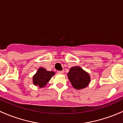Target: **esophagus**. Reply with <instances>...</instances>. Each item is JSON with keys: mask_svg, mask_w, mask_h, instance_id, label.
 Wrapping results in <instances>:
<instances>
[{"mask_svg": "<svg viewBox=\"0 0 123 123\" xmlns=\"http://www.w3.org/2000/svg\"><path fill=\"white\" fill-rule=\"evenodd\" d=\"M64 73V71H58V74H63Z\"/></svg>", "mask_w": 123, "mask_h": 123, "instance_id": "34e87169", "label": "esophagus"}]
</instances>
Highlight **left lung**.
I'll return each instance as SVG.
<instances>
[{
  "label": "left lung",
  "instance_id": "left-lung-1",
  "mask_svg": "<svg viewBox=\"0 0 123 123\" xmlns=\"http://www.w3.org/2000/svg\"><path fill=\"white\" fill-rule=\"evenodd\" d=\"M67 76L72 86L76 90L84 89L89 86L90 82V76L89 73L78 66L70 68Z\"/></svg>",
  "mask_w": 123,
  "mask_h": 123
}]
</instances>
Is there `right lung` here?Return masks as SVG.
<instances>
[{
	"instance_id": "obj_1",
	"label": "right lung",
	"mask_w": 123,
	"mask_h": 123,
	"mask_svg": "<svg viewBox=\"0 0 123 123\" xmlns=\"http://www.w3.org/2000/svg\"><path fill=\"white\" fill-rule=\"evenodd\" d=\"M55 74V73L53 71H47L44 68L40 67L33 76V82L34 86H38L39 88L45 87L51 77Z\"/></svg>"
}]
</instances>
